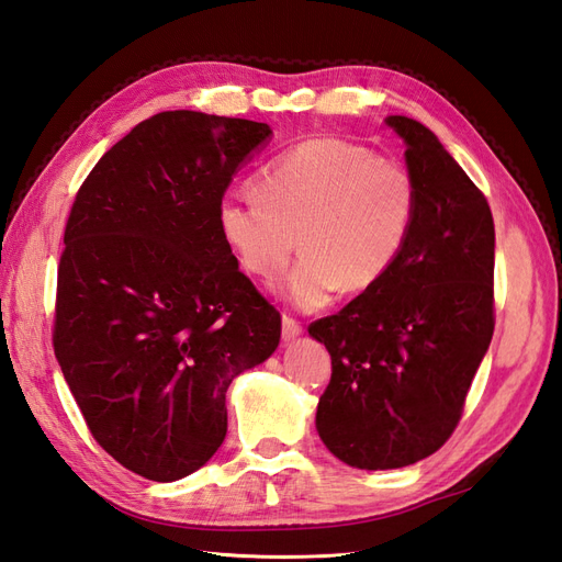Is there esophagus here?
Segmentation results:
<instances>
[{"label":"esophagus","mask_w":562,"mask_h":562,"mask_svg":"<svg viewBox=\"0 0 562 562\" xmlns=\"http://www.w3.org/2000/svg\"><path fill=\"white\" fill-rule=\"evenodd\" d=\"M281 335H283L285 342H293L295 337L302 335V323L295 321L293 316H283V321H281Z\"/></svg>","instance_id":"obj_1"}]
</instances>
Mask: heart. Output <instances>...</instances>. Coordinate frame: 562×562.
Returning a JSON list of instances; mask_svg holds the SVG:
<instances>
[{
	"label": "heart",
	"mask_w": 562,
	"mask_h": 562,
	"mask_svg": "<svg viewBox=\"0 0 562 562\" xmlns=\"http://www.w3.org/2000/svg\"><path fill=\"white\" fill-rule=\"evenodd\" d=\"M252 192L220 201V234L262 281L283 277L297 236L302 260L283 295L300 310L323 307L337 288L361 293L384 279L417 215L407 168L337 138H312L283 151Z\"/></svg>",
	"instance_id": "heart-1"
}]
</instances>
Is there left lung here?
I'll return each mask as SVG.
<instances>
[{
	"instance_id": "8db88e82",
	"label": "left lung",
	"mask_w": 562,
	"mask_h": 562,
	"mask_svg": "<svg viewBox=\"0 0 562 562\" xmlns=\"http://www.w3.org/2000/svg\"><path fill=\"white\" fill-rule=\"evenodd\" d=\"M405 143L417 215L396 265L310 335L333 375L318 398L326 448L356 469H401L457 429L495 330V223L485 194L436 135L386 116Z\"/></svg>"
}]
</instances>
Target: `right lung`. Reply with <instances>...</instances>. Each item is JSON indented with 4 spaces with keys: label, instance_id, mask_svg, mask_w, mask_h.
Segmentation results:
<instances>
[{
    "label": "right lung",
    "instance_id": "right-lung-1",
    "mask_svg": "<svg viewBox=\"0 0 562 562\" xmlns=\"http://www.w3.org/2000/svg\"><path fill=\"white\" fill-rule=\"evenodd\" d=\"M269 135L248 119L159 112L105 151L67 217L56 359L98 446L143 479L206 464L232 380L279 347L281 314L217 227L232 176Z\"/></svg>",
    "mask_w": 562,
    "mask_h": 562
}]
</instances>
